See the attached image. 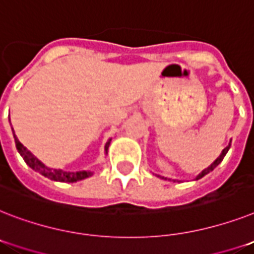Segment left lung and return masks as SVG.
I'll return each instance as SVG.
<instances>
[{
	"label": "left lung",
	"mask_w": 254,
	"mask_h": 254,
	"mask_svg": "<svg viewBox=\"0 0 254 254\" xmlns=\"http://www.w3.org/2000/svg\"><path fill=\"white\" fill-rule=\"evenodd\" d=\"M230 147H231V141H230V143H228L227 147H224V148H223V151L220 152V155L218 156V158H216V159L214 160V162L211 163V164H210L209 167H207V168H205V170L202 171L201 174L197 175V176H195L194 180H199V179H202V177L205 176V175L210 174V172H211V171H213L216 166H219L220 162L223 160V158H224V156H226V154H227V152H228V150H230ZM162 179H164V180H167V177H162ZM168 180H170V179H168ZM174 181H179V180H174ZM179 183H180V181H179Z\"/></svg>",
	"instance_id": "8db88e82"
}]
</instances>
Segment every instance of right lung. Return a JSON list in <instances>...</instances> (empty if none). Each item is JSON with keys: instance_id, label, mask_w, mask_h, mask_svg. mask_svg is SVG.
Segmentation results:
<instances>
[{"instance_id": "add662e5", "label": "right lung", "mask_w": 254, "mask_h": 254, "mask_svg": "<svg viewBox=\"0 0 254 254\" xmlns=\"http://www.w3.org/2000/svg\"><path fill=\"white\" fill-rule=\"evenodd\" d=\"M13 135H14V139H15V146H16V150L20 154V156L23 158L24 162L27 163V166L31 167L32 170L39 172L40 175H43L44 177H48L51 180H55V181H60V183H77L79 180H84V179H87V177L92 176L94 172L92 171H77V172H67V171H64V170H57V168H49L47 167L43 162L36 158V156L32 154L31 151H28L26 147H24L22 143L19 142V139L16 138L15 133H14V129H13ZM109 143H111V139H108L104 146V151L106 154L108 152V147H109Z\"/></svg>"}]
</instances>
